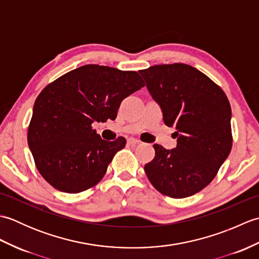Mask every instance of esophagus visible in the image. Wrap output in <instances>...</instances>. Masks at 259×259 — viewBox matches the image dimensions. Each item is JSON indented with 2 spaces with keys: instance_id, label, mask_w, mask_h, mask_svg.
<instances>
[{
  "instance_id": "esophagus-1",
  "label": "esophagus",
  "mask_w": 259,
  "mask_h": 259,
  "mask_svg": "<svg viewBox=\"0 0 259 259\" xmlns=\"http://www.w3.org/2000/svg\"><path fill=\"white\" fill-rule=\"evenodd\" d=\"M139 140H137V139H135V138H130V139H128V144L130 145V146H136V145H138L139 144Z\"/></svg>"
}]
</instances>
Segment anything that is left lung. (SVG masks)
Here are the masks:
<instances>
[{
	"label": "left lung",
	"instance_id": "8db88e82",
	"mask_svg": "<svg viewBox=\"0 0 259 259\" xmlns=\"http://www.w3.org/2000/svg\"><path fill=\"white\" fill-rule=\"evenodd\" d=\"M139 73L177 138L171 150L153 145L156 155L145 166L147 177L166 196L195 195L211 183L232 150L228 99L221 87L188 64L153 65Z\"/></svg>",
	"mask_w": 259,
	"mask_h": 259
}]
</instances>
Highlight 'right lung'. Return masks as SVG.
I'll list each match as a JSON object with an SVG mask.
<instances>
[{
	"label": "right lung",
	"mask_w": 259,
	"mask_h": 259,
	"mask_svg": "<svg viewBox=\"0 0 259 259\" xmlns=\"http://www.w3.org/2000/svg\"><path fill=\"white\" fill-rule=\"evenodd\" d=\"M145 85L136 71L87 64L37 96L27 144L38 172L54 188L78 194L96 186L125 139L102 140L93 122L117 118L120 103Z\"/></svg>",
	"instance_id": "1"
}]
</instances>
